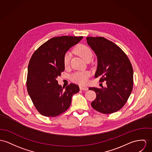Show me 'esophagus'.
Wrapping results in <instances>:
<instances>
[{
    "label": "esophagus",
    "instance_id": "obj_1",
    "mask_svg": "<svg viewBox=\"0 0 152 152\" xmlns=\"http://www.w3.org/2000/svg\"><path fill=\"white\" fill-rule=\"evenodd\" d=\"M80 89L81 90H88V88L87 87H86V86H80Z\"/></svg>",
    "mask_w": 152,
    "mask_h": 152
}]
</instances>
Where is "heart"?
<instances>
[{"mask_svg":"<svg viewBox=\"0 0 152 152\" xmlns=\"http://www.w3.org/2000/svg\"><path fill=\"white\" fill-rule=\"evenodd\" d=\"M74 51L77 55L80 56L82 58L84 59L85 61H88L91 60L93 54L91 50L84 45H79L75 48ZM64 65L65 67H68L70 65V54L69 53H66L65 54L64 56ZM90 76V73L88 71L84 72H75L71 76V80L73 82L80 84H84L87 81L88 77Z\"/></svg>","mask_w":152,"mask_h":152,"instance_id":"1","label":"heart"}]
</instances>
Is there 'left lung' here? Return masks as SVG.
<instances>
[{
  "mask_svg": "<svg viewBox=\"0 0 152 152\" xmlns=\"http://www.w3.org/2000/svg\"><path fill=\"white\" fill-rule=\"evenodd\" d=\"M88 45L98 58L95 77L106 81V87H90L96 93L91 104L96 111L110 114L121 109L127 102L133 88V69L127 56L115 43L104 37H87Z\"/></svg>",
  "mask_w": 152,
  "mask_h": 152,
  "instance_id": "left-lung-1",
  "label": "left lung"
}]
</instances>
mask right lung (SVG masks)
Instances as JSON below:
<instances>
[{
  "label": "right lung",
  "instance_id": "1",
  "mask_svg": "<svg viewBox=\"0 0 152 152\" xmlns=\"http://www.w3.org/2000/svg\"><path fill=\"white\" fill-rule=\"evenodd\" d=\"M83 37H53L32 54L28 64L26 87L36 109L42 115L55 117L62 114L69 107L72 95L79 91V87L73 83L64 90L57 78L65 70V54Z\"/></svg>",
  "mask_w": 152,
  "mask_h": 152
}]
</instances>
